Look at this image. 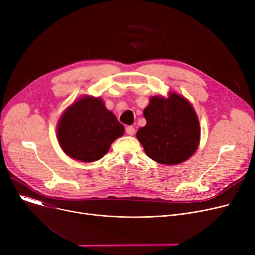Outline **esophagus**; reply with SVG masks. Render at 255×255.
Returning a JSON list of instances; mask_svg holds the SVG:
<instances>
[{"mask_svg": "<svg viewBox=\"0 0 255 255\" xmlns=\"http://www.w3.org/2000/svg\"><path fill=\"white\" fill-rule=\"evenodd\" d=\"M126 132H127V134H129V135H133L135 133V129H134V127H132V126H128L127 128H126Z\"/></svg>", "mask_w": 255, "mask_h": 255, "instance_id": "1", "label": "esophagus"}]
</instances>
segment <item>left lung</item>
Masks as SVG:
<instances>
[{
	"mask_svg": "<svg viewBox=\"0 0 255 255\" xmlns=\"http://www.w3.org/2000/svg\"><path fill=\"white\" fill-rule=\"evenodd\" d=\"M146 120L136 137L146 156L154 161L175 165L186 161L197 150L200 127L191 103L179 94L154 96L143 110Z\"/></svg>",
	"mask_w": 255,
	"mask_h": 255,
	"instance_id": "left-lung-1",
	"label": "left lung"
}]
</instances>
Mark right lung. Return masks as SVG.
Wrapping results in <instances>:
<instances>
[{
  "label": "right lung",
  "mask_w": 255,
  "mask_h": 255,
  "mask_svg": "<svg viewBox=\"0 0 255 255\" xmlns=\"http://www.w3.org/2000/svg\"><path fill=\"white\" fill-rule=\"evenodd\" d=\"M57 129L62 150L83 162L101 159L125 131L103 100L92 96L72 103L60 118Z\"/></svg>",
  "instance_id": "1"
}]
</instances>
